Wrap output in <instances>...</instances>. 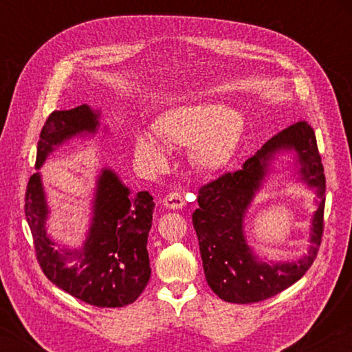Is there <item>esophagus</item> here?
Listing matches in <instances>:
<instances>
[{
  "mask_svg": "<svg viewBox=\"0 0 352 352\" xmlns=\"http://www.w3.org/2000/svg\"><path fill=\"white\" fill-rule=\"evenodd\" d=\"M163 204L166 208H170V210H182L184 206V199L182 192H178V190H172V192L166 195Z\"/></svg>",
  "mask_w": 352,
  "mask_h": 352,
  "instance_id": "34e87169",
  "label": "esophagus"
}]
</instances>
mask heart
<instances>
[{
    "label": "heart",
    "mask_w": 352,
    "mask_h": 352,
    "mask_svg": "<svg viewBox=\"0 0 352 352\" xmlns=\"http://www.w3.org/2000/svg\"><path fill=\"white\" fill-rule=\"evenodd\" d=\"M153 132L166 147H189L194 164L212 172L223 168L233 155L242 132V118L230 107L183 105L163 113L155 121ZM161 145L153 136L138 133L135 138L136 157L148 168H162L168 153Z\"/></svg>",
    "instance_id": "heart-1"
}]
</instances>
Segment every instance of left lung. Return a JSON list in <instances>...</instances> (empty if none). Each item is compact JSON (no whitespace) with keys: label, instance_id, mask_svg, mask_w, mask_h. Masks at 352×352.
<instances>
[{"label":"left lung","instance_id":"obj_1","mask_svg":"<svg viewBox=\"0 0 352 352\" xmlns=\"http://www.w3.org/2000/svg\"><path fill=\"white\" fill-rule=\"evenodd\" d=\"M281 148H294L302 175L318 189L319 210L313 221V245L296 263L269 266L256 261L243 236V217L271 157ZM326 177L314 129L298 121L281 130L243 163L239 170L226 172L199 189V210L192 214L194 230L208 285L223 301L250 305L278 295L311 269L324 230Z\"/></svg>","mask_w":352,"mask_h":352}]
</instances>
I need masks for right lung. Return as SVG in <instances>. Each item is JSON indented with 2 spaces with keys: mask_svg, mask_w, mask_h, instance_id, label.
Instances as JSON below:
<instances>
[{
  "mask_svg": "<svg viewBox=\"0 0 352 352\" xmlns=\"http://www.w3.org/2000/svg\"><path fill=\"white\" fill-rule=\"evenodd\" d=\"M98 113L88 105L54 110L40 132L35 168L47 155L82 132H96ZM153 197L147 190L130 195L116 174L104 169L98 180L91 228L83 248L54 250L46 236L47 206L40 174L31 175L25 195V214L31 228L35 258L46 278L58 289L98 307H122L138 298L151 278L147 236L152 226ZM76 259L74 267L68 260Z\"/></svg>",
  "mask_w": 352,
  "mask_h": 352,
  "instance_id": "right-lung-1",
  "label": "right lung"
}]
</instances>
